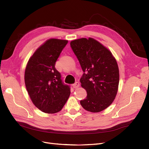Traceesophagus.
<instances>
[{"mask_svg":"<svg viewBox=\"0 0 149 149\" xmlns=\"http://www.w3.org/2000/svg\"><path fill=\"white\" fill-rule=\"evenodd\" d=\"M72 86L73 87V88H75V89L78 88L79 86V83H78V82H76V83L74 84H73Z\"/></svg>","mask_w":149,"mask_h":149,"instance_id":"34e87169","label":"esophagus"}]
</instances>
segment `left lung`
Instances as JSON below:
<instances>
[{
    "label": "left lung",
    "mask_w": 149,
    "mask_h": 149,
    "mask_svg": "<svg viewBox=\"0 0 149 149\" xmlns=\"http://www.w3.org/2000/svg\"><path fill=\"white\" fill-rule=\"evenodd\" d=\"M84 73L80 79L87 92L81 106L97 113L109 107L115 99L120 75L116 60L110 51L95 39L81 38L70 42Z\"/></svg>",
    "instance_id": "obj_1"
}]
</instances>
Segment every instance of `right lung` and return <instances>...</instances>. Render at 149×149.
Segmentation results:
<instances>
[{
  "instance_id": "right-lung-1",
  "label": "right lung",
  "mask_w": 149,
  "mask_h": 149,
  "mask_svg": "<svg viewBox=\"0 0 149 149\" xmlns=\"http://www.w3.org/2000/svg\"><path fill=\"white\" fill-rule=\"evenodd\" d=\"M67 43V40L48 39L35 51L26 66L24 83L30 99L46 113L60 111L70 95V86L63 83L55 67Z\"/></svg>"
}]
</instances>
